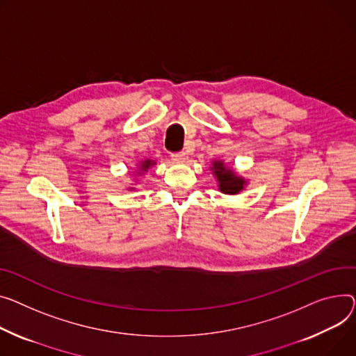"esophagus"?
<instances>
[{
    "label": "esophagus",
    "mask_w": 356,
    "mask_h": 356,
    "mask_svg": "<svg viewBox=\"0 0 356 356\" xmlns=\"http://www.w3.org/2000/svg\"><path fill=\"white\" fill-rule=\"evenodd\" d=\"M172 160L176 163H186L187 161V154L184 152L180 153H173L172 154Z\"/></svg>",
    "instance_id": "esophagus-1"
}]
</instances>
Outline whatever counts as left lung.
I'll list each match as a JSON object with an SVG mask.
<instances>
[{
	"label": "left lung",
	"instance_id": "8db88e82",
	"mask_svg": "<svg viewBox=\"0 0 356 356\" xmlns=\"http://www.w3.org/2000/svg\"><path fill=\"white\" fill-rule=\"evenodd\" d=\"M210 170L218 180L219 192L225 195H239L248 186V180L239 176L233 168H227L223 160H213Z\"/></svg>",
	"mask_w": 356,
	"mask_h": 356
}]
</instances>
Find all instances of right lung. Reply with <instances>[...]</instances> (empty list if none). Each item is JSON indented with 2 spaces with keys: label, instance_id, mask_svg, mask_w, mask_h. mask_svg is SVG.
<instances>
[{
  "label": "right lung",
  "instance_id": "right-lung-1",
  "mask_svg": "<svg viewBox=\"0 0 356 356\" xmlns=\"http://www.w3.org/2000/svg\"><path fill=\"white\" fill-rule=\"evenodd\" d=\"M156 164V161L154 160H150V159H146V160H143V161H140L138 164H137V169H136V172H137V175H145V173H147V170L152 168V165H154ZM129 188L130 191H134V187H131V186H129Z\"/></svg>",
  "mask_w": 356,
  "mask_h": 356
}]
</instances>
